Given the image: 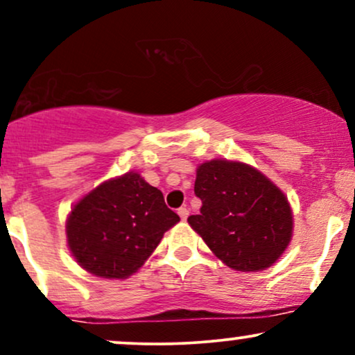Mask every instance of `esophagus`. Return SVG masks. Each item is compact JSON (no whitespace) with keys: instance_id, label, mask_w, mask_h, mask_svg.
Masks as SVG:
<instances>
[{"instance_id":"1","label":"esophagus","mask_w":355,"mask_h":355,"mask_svg":"<svg viewBox=\"0 0 355 355\" xmlns=\"http://www.w3.org/2000/svg\"><path fill=\"white\" fill-rule=\"evenodd\" d=\"M189 209H187V207H180V209H178V215H180V218L182 220H187V217H189Z\"/></svg>"}]
</instances>
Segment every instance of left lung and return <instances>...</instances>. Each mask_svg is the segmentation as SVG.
I'll return each instance as SVG.
<instances>
[{
    "label": "left lung",
    "instance_id": "1",
    "mask_svg": "<svg viewBox=\"0 0 355 355\" xmlns=\"http://www.w3.org/2000/svg\"><path fill=\"white\" fill-rule=\"evenodd\" d=\"M200 215L190 227L225 266L259 272L277 262L292 237L287 197L263 173L242 162L210 160L197 168Z\"/></svg>",
    "mask_w": 355,
    "mask_h": 355
}]
</instances>
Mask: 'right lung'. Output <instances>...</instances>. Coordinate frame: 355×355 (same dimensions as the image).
<instances>
[{"mask_svg": "<svg viewBox=\"0 0 355 355\" xmlns=\"http://www.w3.org/2000/svg\"><path fill=\"white\" fill-rule=\"evenodd\" d=\"M178 220L160 190L128 172L103 182L73 207L67 220L68 247L89 274L126 279Z\"/></svg>", "mask_w": 355, "mask_h": 355, "instance_id": "right-lung-1", "label": "right lung"}]
</instances>
